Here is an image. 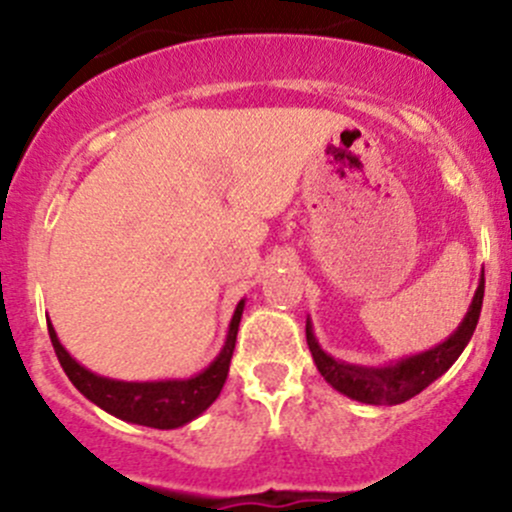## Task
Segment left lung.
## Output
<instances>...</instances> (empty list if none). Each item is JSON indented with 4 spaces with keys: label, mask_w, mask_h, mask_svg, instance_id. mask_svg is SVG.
Returning a JSON list of instances; mask_svg holds the SVG:
<instances>
[{
    "label": "left lung",
    "mask_w": 512,
    "mask_h": 512,
    "mask_svg": "<svg viewBox=\"0 0 512 512\" xmlns=\"http://www.w3.org/2000/svg\"><path fill=\"white\" fill-rule=\"evenodd\" d=\"M483 289L485 277L480 275L471 307H468L466 317H463V322L458 324L456 332H453L451 337L443 339L436 347L426 349V352L401 356V359L389 361V364L384 366L349 364V361H342L337 359V356L327 354L322 349V344H319V339L314 337V327L309 317L307 347L309 352H312V359L314 364H317L319 374H322L324 381H327L332 389H337L339 394L371 406L404 404V401L421 394V391L426 389L428 384H433L438 376L446 374V371L456 364L458 356L463 354V349L468 347L473 332H476L480 307H483Z\"/></svg>",
    "instance_id": "obj_1"
}]
</instances>
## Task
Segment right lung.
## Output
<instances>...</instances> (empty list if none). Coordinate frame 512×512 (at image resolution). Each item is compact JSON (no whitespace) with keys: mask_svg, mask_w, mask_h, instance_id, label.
Here are the masks:
<instances>
[{"mask_svg":"<svg viewBox=\"0 0 512 512\" xmlns=\"http://www.w3.org/2000/svg\"><path fill=\"white\" fill-rule=\"evenodd\" d=\"M242 309H245V299H240L232 312L230 327H227V337L220 354L188 379H158V381H121L108 379V376L94 374L86 369L84 364L74 359L64 349V344L56 337L54 324L49 322V337L54 344V352L59 356L61 366H64L66 376L71 384L91 401L98 409L106 414L121 418V421L138 423V426L148 428H180L198 418L203 411L210 409L215 399L223 391V384L230 371V359L235 352L237 329H240Z\"/></svg>","mask_w":512,"mask_h":512,"instance_id":"1","label":"right lung"}]
</instances>
